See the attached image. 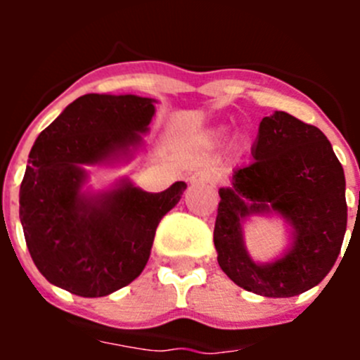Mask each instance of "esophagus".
Returning a JSON list of instances; mask_svg holds the SVG:
<instances>
[{
  "label": "esophagus",
  "instance_id": "1",
  "mask_svg": "<svg viewBox=\"0 0 360 360\" xmlns=\"http://www.w3.org/2000/svg\"><path fill=\"white\" fill-rule=\"evenodd\" d=\"M187 180H189L193 186H198V184H214L216 176H214V173H211V171L200 169V171H196V173L191 174Z\"/></svg>",
  "mask_w": 360,
  "mask_h": 360
}]
</instances>
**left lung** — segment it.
<instances>
[{
    "label": "left lung",
    "instance_id": "obj_1",
    "mask_svg": "<svg viewBox=\"0 0 360 360\" xmlns=\"http://www.w3.org/2000/svg\"><path fill=\"white\" fill-rule=\"evenodd\" d=\"M252 157L218 191V263L238 287L257 295L303 294L326 278L341 252L345 171L324 133L285 111L259 122ZM252 214H279L291 227V247L274 262L256 264L244 249L243 224Z\"/></svg>",
    "mask_w": 360,
    "mask_h": 360
}]
</instances>
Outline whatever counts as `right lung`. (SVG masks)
Listing matches in <instances>:
<instances>
[{"mask_svg":"<svg viewBox=\"0 0 360 360\" xmlns=\"http://www.w3.org/2000/svg\"><path fill=\"white\" fill-rule=\"evenodd\" d=\"M155 98L88 94L65 108L28 155L19 219L28 252L52 285L103 297L141 276L160 219L186 182L146 193L122 178L103 193L82 191L88 165L129 160L155 115Z\"/></svg>","mask_w":360,"mask_h":360,"instance_id":"1","label":"right lung"}]
</instances>
